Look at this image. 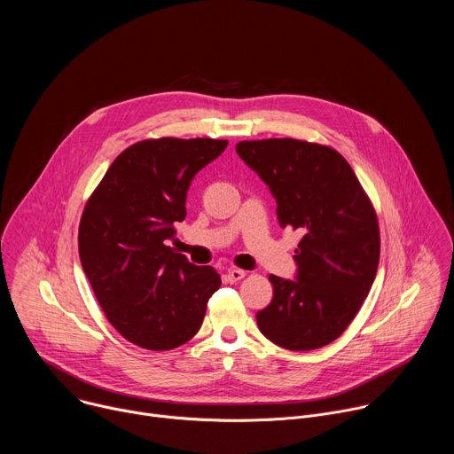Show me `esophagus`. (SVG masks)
<instances>
[{"label":"esophagus","mask_w":454,"mask_h":454,"mask_svg":"<svg viewBox=\"0 0 454 454\" xmlns=\"http://www.w3.org/2000/svg\"><path fill=\"white\" fill-rule=\"evenodd\" d=\"M244 277H246V271H242V270H237V268H231V270H228V271H226V275H224V280H226L228 284H235V282L242 280Z\"/></svg>","instance_id":"1"}]
</instances>
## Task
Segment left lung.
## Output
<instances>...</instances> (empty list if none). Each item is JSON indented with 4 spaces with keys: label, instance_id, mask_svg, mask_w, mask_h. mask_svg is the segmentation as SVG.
Returning <instances> with one entry per match:
<instances>
[{
    "label": "left lung",
    "instance_id": "obj_1",
    "mask_svg": "<svg viewBox=\"0 0 454 454\" xmlns=\"http://www.w3.org/2000/svg\"><path fill=\"white\" fill-rule=\"evenodd\" d=\"M235 149L270 186L278 223L303 233L294 249L296 280L270 275L273 300L256 312L258 329L287 350L325 347L345 333L373 284L380 254L375 208L329 145L270 138Z\"/></svg>",
    "mask_w": 454,
    "mask_h": 454
}]
</instances>
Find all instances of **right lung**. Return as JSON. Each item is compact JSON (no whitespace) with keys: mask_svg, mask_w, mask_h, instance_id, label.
I'll list each match as a JSON object with an SVG mask.
<instances>
[{"mask_svg":"<svg viewBox=\"0 0 454 454\" xmlns=\"http://www.w3.org/2000/svg\"><path fill=\"white\" fill-rule=\"evenodd\" d=\"M228 140L151 138L116 156L79 224L82 270L111 325L147 350H172L201 329L221 287L212 266L167 246L186 215L190 181Z\"/></svg>","mask_w":454,"mask_h":454,"instance_id":"add662e5","label":"right lung"}]
</instances>
